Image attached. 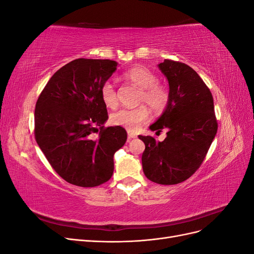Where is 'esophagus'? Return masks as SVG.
<instances>
[{
	"instance_id": "obj_1",
	"label": "esophagus",
	"mask_w": 254,
	"mask_h": 254,
	"mask_svg": "<svg viewBox=\"0 0 254 254\" xmlns=\"http://www.w3.org/2000/svg\"><path fill=\"white\" fill-rule=\"evenodd\" d=\"M127 133H128V140H131L136 136V134L133 131H131V130H128Z\"/></svg>"
}]
</instances>
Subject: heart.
<instances>
[{
	"label": "heart",
	"mask_w": 254,
	"mask_h": 254,
	"mask_svg": "<svg viewBox=\"0 0 254 254\" xmlns=\"http://www.w3.org/2000/svg\"><path fill=\"white\" fill-rule=\"evenodd\" d=\"M122 78L140 88L137 103L147 104L155 113H162L171 101V93L163 84L158 81V77L148 68L133 66L122 74ZM101 98L105 106L114 108L118 104L117 91L110 81H106L101 88ZM149 118V110L145 105L134 108H122L111 113L110 123L114 126L124 127L127 130H135L142 123Z\"/></svg>",
	"instance_id": "heart-1"
}]
</instances>
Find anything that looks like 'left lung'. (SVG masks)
<instances>
[{
  "label": "left lung",
  "instance_id": "1",
  "mask_svg": "<svg viewBox=\"0 0 254 254\" xmlns=\"http://www.w3.org/2000/svg\"><path fill=\"white\" fill-rule=\"evenodd\" d=\"M159 68L170 84L171 101L159 120L149 128L166 137L139 135L145 144L143 172L158 184H178L193 175L206 156L217 132V120L210 89L188 64L165 59Z\"/></svg>",
  "mask_w": 254,
  "mask_h": 254
}]
</instances>
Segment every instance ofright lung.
Masks as SVG:
<instances>
[{"instance_id":"right-lung-1","label":"right lung","mask_w":254,"mask_h":254,"mask_svg":"<svg viewBox=\"0 0 254 254\" xmlns=\"http://www.w3.org/2000/svg\"><path fill=\"white\" fill-rule=\"evenodd\" d=\"M117 61L79 58L54 74L35 108V139L61 178L94 188L113 174V156L127 140L121 126L105 127L107 107L101 88Z\"/></svg>"}]
</instances>
